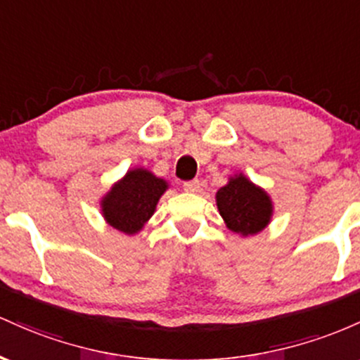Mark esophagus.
Returning <instances> with one entry per match:
<instances>
[{
	"mask_svg": "<svg viewBox=\"0 0 360 360\" xmlns=\"http://www.w3.org/2000/svg\"><path fill=\"white\" fill-rule=\"evenodd\" d=\"M184 191L185 192H199L200 191V181L197 179L184 181Z\"/></svg>",
	"mask_w": 360,
	"mask_h": 360,
	"instance_id": "obj_1",
	"label": "esophagus"
}]
</instances>
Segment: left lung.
Returning <instances> with one entry per match:
<instances>
[{
  "label": "left lung",
  "instance_id": "1",
  "mask_svg": "<svg viewBox=\"0 0 360 360\" xmlns=\"http://www.w3.org/2000/svg\"><path fill=\"white\" fill-rule=\"evenodd\" d=\"M216 200L228 228L243 236L262 231L272 216V204L267 193L243 175L229 180L216 193Z\"/></svg>",
  "mask_w": 360,
  "mask_h": 360
}]
</instances>
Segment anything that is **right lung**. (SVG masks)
Returning a JSON list of instances; mask_svg holds the SVG:
<instances>
[{
    "instance_id": "right-lung-1",
    "label": "right lung",
    "mask_w": 360,
    "mask_h": 360,
    "mask_svg": "<svg viewBox=\"0 0 360 360\" xmlns=\"http://www.w3.org/2000/svg\"><path fill=\"white\" fill-rule=\"evenodd\" d=\"M167 187V181L156 179L148 169L137 168L127 172L102 200L105 219L119 231L137 233L153 216Z\"/></svg>"
}]
</instances>
